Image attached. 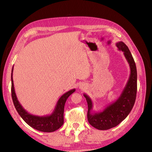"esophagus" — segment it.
I'll use <instances>...</instances> for the list:
<instances>
[{"label":"esophagus","instance_id":"34e87169","mask_svg":"<svg viewBox=\"0 0 152 152\" xmlns=\"http://www.w3.org/2000/svg\"><path fill=\"white\" fill-rule=\"evenodd\" d=\"M83 88H84V87H83V85H80V86H79V88H80V89H83Z\"/></svg>","mask_w":152,"mask_h":152}]
</instances>
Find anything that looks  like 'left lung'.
I'll list each match as a JSON object with an SVG mask.
<instances>
[{
    "label": "left lung",
    "instance_id": "left-lung-1",
    "mask_svg": "<svg viewBox=\"0 0 152 152\" xmlns=\"http://www.w3.org/2000/svg\"><path fill=\"white\" fill-rule=\"evenodd\" d=\"M119 51L124 52L125 59L129 64L131 73L128 81L119 98L108 104L102 111L93 112V102L91 98L86 95L88 105V120L89 124L99 130H107L119 125L129 114L134 104L137 91V67L130 50L126 44L120 41L116 43Z\"/></svg>",
    "mask_w": 152,
    "mask_h": 152
}]
</instances>
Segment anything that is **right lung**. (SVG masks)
Masks as SVG:
<instances>
[{"mask_svg": "<svg viewBox=\"0 0 152 152\" xmlns=\"http://www.w3.org/2000/svg\"><path fill=\"white\" fill-rule=\"evenodd\" d=\"M13 70H14V66L12 69L11 74L12 97L15 108L19 115L28 125L39 131L50 133V132H53L59 129L64 123L63 114L64 104H65L68 97L75 91L76 89H72L64 93L58 100L54 110L50 115L40 116L31 114L23 108L16 96L14 81H13Z\"/></svg>", "mask_w": 152, "mask_h": 152, "instance_id": "1", "label": "right lung"}]
</instances>
